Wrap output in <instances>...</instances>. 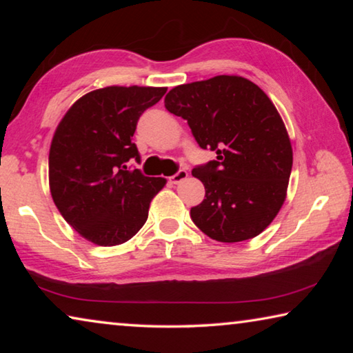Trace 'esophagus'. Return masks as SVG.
Here are the masks:
<instances>
[{"label": "esophagus", "instance_id": "34e87169", "mask_svg": "<svg viewBox=\"0 0 353 353\" xmlns=\"http://www.w3.org/2000/svg\"><path fill=\"white\" fill-rule=\"evenodd\" d=\"M188 177V172L185 171V170H179L176 174H172L171 177H170V182L171 183H181L182 181H185V179Z\"/></svg>", "mask_w": 353, "mask_h": 353}]
</instances>
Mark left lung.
<instances>
[{
	"mask_svg": "<svg viewBox=\"0 0 353 353\" xmlns=\"http://www.w3.org/2000/svg\"><path fill=\"white\" fill-rule=\"evenodd\" d=\"M166 110L187 119L202 149L216 160L191 171L205 199L191 219L207 236L238 243L260 235L282 208L292 149L276 105L241 76L183 83L165 97Z\"/></svg>",
	"mask_w": 353,
	"mask_h": 353,
	"instance_id": "1",
	"label": "left lung"
}]
</instances>
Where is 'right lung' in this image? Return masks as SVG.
Here are the masks:
<instances>
[{
    "label": "right lung",
    "instance_id": "1",
    "mask_svg": "<svg viewBox=\"0 0 353 353\" xmlns=\"http://www.w3.org/2000/svg\"><path fill=\"white\" fill-rule=\"evenodd\" d=\"M165 87H105L83 94L65 113L50 149V190L63 219L85 240L117 246L148 219L163 177L143 176L132 141L141 113Z\"/></svg>",
    "mask_w": 353,
    "mask_h": 353
}]
</instances>
